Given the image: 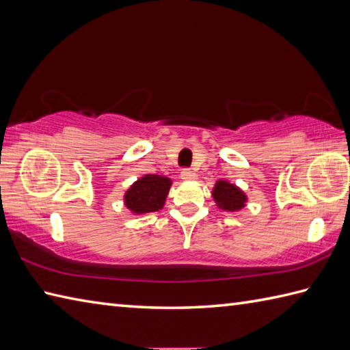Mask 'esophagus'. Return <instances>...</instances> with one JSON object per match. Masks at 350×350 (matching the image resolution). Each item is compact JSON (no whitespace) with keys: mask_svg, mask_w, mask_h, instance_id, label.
Segmentation results:
<instances>
[{"mask_svg":"<svg viewBox=\"0 0 350 350\" xmlns=\"http://www.w3.org/2000/svg\"><path fill=\"white\" fill-rule=\"evenodd\" d=\"M180 177H182V179H183L185 182H192V180H196L197 174H196L192 170H182Z\"/></svg>","mask_w":350,"mask_h":350,"instance_id":"34e87169","label":"esophagus"}]
</instances>
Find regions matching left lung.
<instances>
[{
    "instance_id": "left-lung-1",
    "label": "left lung",
    "mask_w": 350,
    "mask_h": 350,
    "mask_svg": "<svg viewBox=\"0 0 350 350\" xmlns=\"http://www.w3.org/2000/svg\"><path fill=\"white\" fill-rule=\"evenodd\" d=\"M212 197L221 211L228 212H239L248 203L247 194L239 187H236L234 183L224 179H219L215 183Z\"/></svg>"
}]
</instances>
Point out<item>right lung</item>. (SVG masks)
I'll return each instance as SVG.
<instances>
[{
    "label": "right lung",
    "mask_w": 350,
    "mask_h": 350,
    "mask_svg": "<svg viewBox=\"0 0 350 350\" xmlns=\"http://www.w3.org/2000/svg\"><path fill=\"white\" fill-rule=\"evenodd\" d=\"M171 179L159 174H144L124 192L123 202L133 215L161 211L171 188Z\"/></svg>",
    "instance_id": "add662e5"
}]
</instances>
